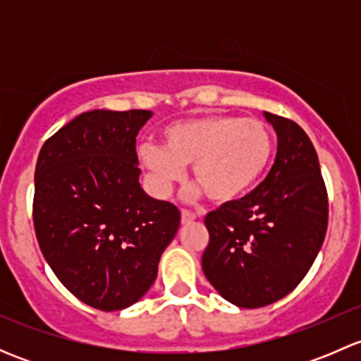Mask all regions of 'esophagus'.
<instances>
[{"label":"esophagus","instance_id":"34e87169","mask_svg":"<svg viewBox=\"0 0 361 361\" xmlns=\"http://www.w3.org/2000/svg\"><path fill=\"white\" fill-rule=\"evenodd\" d=\"M194 220H195V214L194 213H190V211H187V209L181 211V224L188 225V224H192V221H194Z\"/></svg>","mask_w":361,"mask_h":361}]
</instances>
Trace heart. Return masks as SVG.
Instances as JSON below:
<instances>
[{
	"label": "heart",
	"instance_id": "obj_1",
	"mask_svg": "<svg viewBox=\"0 0 361 361\" xmlns=\"http://www.w3.org/2000/svg\"><path fill=\"white\" fill-rule=\"evenodd\" d=\"M274 155L267 123L238 115H206L167 126L160 148L143 147L141 166L166 192L192 166V180L213 204L225 206L248 195Z\"/></svg>",
	"mask_w": 361,
	"mask_h": 361
}]
</instances>
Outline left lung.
<instances>
[{"mask_svg":"<svg viewBox=\"0 0 361 361\" xmlns=\"http://www.w3.org/2000/svg\"><path fill=\"white\" fill-rule=\"evenodd\" d=\"M264 115L278 134L271 171L253 192L204 220L209 232L204 274L225 300L245 309L295 290L329 227V195L311 140L293 120Z\"/></svg>","mask_w":361,"mask_h":361,"instance_id":"obj_1","label":"left lung"}]
</instances>
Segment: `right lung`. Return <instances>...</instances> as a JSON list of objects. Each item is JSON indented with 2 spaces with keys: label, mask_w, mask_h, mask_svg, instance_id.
<instances>
[{
  "label": "right lung",
  "mask_w": 361,
  "mask_h": 361,
  "mask_svg": "<svg viewBox=\"0 0 361 361\" xmlns=\"http://www.w3.org/2000/svg\"><path fill=\"white\" fill-rule=\"evenodd\" d=\"M150 116L82 113L45 141L36 162L39 250L69 292L99 311L126 309L148 292L180 227L178 207L140 185L136 136Z\"/></svg>",
  "instance_id": "right-lung-1"
}]
</instances>
